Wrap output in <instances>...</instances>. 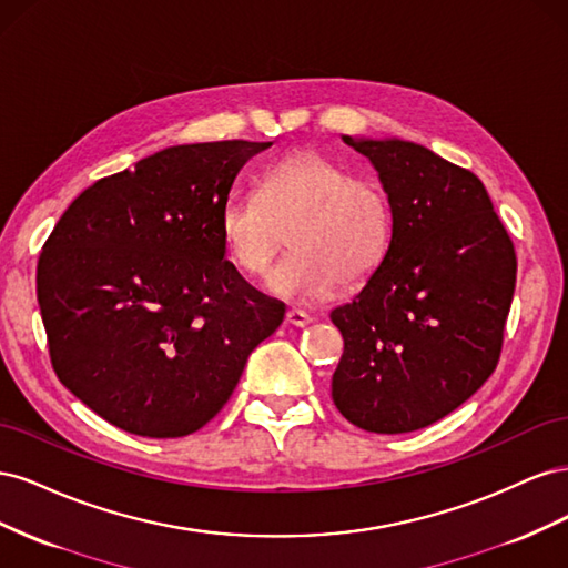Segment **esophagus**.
<instances>
[{
    "label": "esophagus",
    "mask_w": 568,
    "mask_h": 568,
    "mask_svg": "<svg viewBox=\"0 0 568 568\" xmlns=\"http://www.w3.org/2000/svg\"><path fill=\"white\" fill-rule=\"evenodd\" d=\"M311 322H313V317L303 313V311H288L286 313V324H291V326H307Z\"/></svg>",
    "instance_id": "esophagus-1"
}]
</instances>
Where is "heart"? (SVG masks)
<instances>
[{
    "label": "heart",
    "instance_id": "heart-1",
    "mask_svg": "<svg viewBox=\"0 0 568 568\" xmlns=\"http://www.w3.org/2000/svg\"><path fill=\"white\" fill-rule=\"evenodd\" d=\"M220 239L230 261L263 277L286 234L294 253L270 274V294L313 303L338 286H363L390 246L393 211L384 186L357 178L317 151H298L272 163L257 196H232L220 209Z\"/></svg>",
    "mask_w": 568,
    "mask_h": 568
}]
</instances>
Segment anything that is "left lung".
Returning a JSON list of instances; mask_svg holds the SVG:
<instances>
[{
  "label": "left lung",
  "mask_w": 568,
  "mask_h": 568,
  "mask_svg": "<svg viewBox=\"0 0 568 568\" xmlns=\"http://www.w3.org/2000/svg\"><path fill=\"white\" fill-rule=\"evenodd\" d=\"M390 201V246L351 303L332 311L343 355L332 398L372 434L443 419L486 384L517 284L511 239L469 170L415 142L348 136Z\"/></svg>",
  "instance_id": "left-lung-1"
}]
</instances>
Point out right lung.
Listing matches in <instances>:
<instances>
[{
  "instance_id": "right-lung-1",
  "label": "right lung",
  "mask_w": 568,
  "mask_h": 568,
  "mask_svg": "<svg viewBox=\"0 0 568 568\" xmlns=\"http://www.w3.org/2000/svg\"><path fill=\"white\" fill-rule=\"evenodd\" d=\"M272 142L168 146L68 205L38 263L61 384L128 434L180 438L230 400L284 303L225 261L217 217Z\"/></svg>"
}]
</instances>
